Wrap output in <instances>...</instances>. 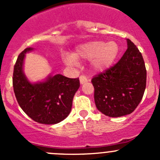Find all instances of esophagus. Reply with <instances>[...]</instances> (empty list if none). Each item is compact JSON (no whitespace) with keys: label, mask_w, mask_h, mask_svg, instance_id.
Here are the masks:
<instances>
[{"label":"esophagus","mask_w":160,"mask_h":160,"mask_svg":"<svg viewBox=\"0 0 160 160\" xmlns=\"http://www.w3.org/2000/svg\"><path fill=\"white\" fill-rule=\"evenodd\" d=\"M79 80H80V83H81L82 85L84 84V83H86V82H88L89 81V79H88L85 75L80 76V77H79Z\"/></svg>","instance_id":"34e87169"}]
</instances>
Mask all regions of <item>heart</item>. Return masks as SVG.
Wrapping results in <instances>:
<instances>
[{
	"mask_svg": "<svg viewBox=\"0 0 160 160\" xmlns=\"http://www.w3.org/2000/svg\"><path fill=\"white\" fill-rule=\"evenodd\" d=\"M118 52V47L115 42L104 43L101 41H95L82 45L77 48L71 56H66L64 61L68 64H74L75 60H91L92 68L96 71L108 69L115 61Z\"/></svg>",
	"mask_w": 160,
	"mask_h": 160,
	"instance_id": "heart-1",
	"label": "heart"
}]
</instances>
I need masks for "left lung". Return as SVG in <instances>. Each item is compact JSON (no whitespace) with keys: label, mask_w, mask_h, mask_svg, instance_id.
Returning <instances> with one entry per match:
<instances>
[{"label":"left lung","mask_w":160,"mask_h":160,"mask_svg":"<svg viewBox=\"0 0 160 160\" xmlns=\"http://www.w3.org/2000/svg\"><path fill=\"white\" fill-rule=\"evenodd\" d=\"M127 49L119 61L92 79L97 108L109 117L131 114L142 99L146 87L144 59L127 39Z\"/></svg>","instance_id":"obj_1"}]
</instances>
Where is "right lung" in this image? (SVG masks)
Returning <instances> with one entry per match:
<instances>
[{"label": "right lung", "instance_id": "obj_1", "mask_svg": "<svg viewBox=\"0 0 160 160\" xmlns=\"http://www.w3.org/2000/svg\"><path fill=\"white\" fill-rule=\"evenodd\" d=\"M27 48L19 55L13 71L12 84L18 104L33 121L42 124H56L68 116L74 96L80 86L78 78L62 74L48 75L46 80L31 83L23 72Z\"/></svg>", "mask_w": 160, "mask_h": 160}]
</instances>
